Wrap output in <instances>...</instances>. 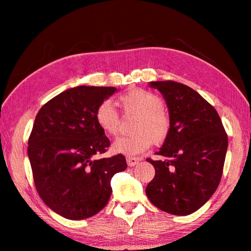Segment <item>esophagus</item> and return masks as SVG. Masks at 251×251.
I'll return each mask as SVG.
<instances>
[{
	"mask_svg": "<svg viewBox=\"0 0 251 251\" xmlns=\"http://www.w3.org/2000/svg\"><path fill=\"white\" fill-rule=\"evenodd\" d=\"M126 163H128V165L130 168H132V166L137 165L138 163H139V158H136V157H126Z\"/></svg>",
	"mask_w": 251,
	"mask_h": 251,
	"instance_id": "34e87169",
	"label": "esophagus"
}]
</instances>
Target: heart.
Here are the masks:
<instances>
[{
  "label": "heart",
  "instance_id": "heart-1",
  "mask_svg": "<svg viewBox=\"0 0 251 251\" xmlns=\"http://www.w3.org/2000/svg\"><path fill=\"white\" fill-rule=\"evenodd\" d=\"M119 104L125 114L134 115L137 119L132 125L134 133L118 138L112 145V151L117 154L132 156L148 150L152 143H164L169 136L171 123L169 115L163 110L161 97L145 89H132L119 97ZM95 121L101 131L108 136L118 133L120 115L111 100L99 104Z\"/></svg>",
  "mask_w": 251,
  "mask_h": 251
}]
</instances>
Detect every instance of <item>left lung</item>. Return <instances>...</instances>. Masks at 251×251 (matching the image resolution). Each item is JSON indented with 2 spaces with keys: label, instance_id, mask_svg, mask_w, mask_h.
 <instances>
[{
  "label": "left lung",
  "instance_id": "1",
  "mask_svg": "<svg viewBox=\"0 0 251 251\" xmlns=\"http://www.w3.org/2000/svg\"><path fill=\"white\" fill-rule=\"evenodd\" d=\"M166 101L171 128L156 154L148 158L155 176L146 188L154 206L173 215H189L205 205L222 177L227 136L215 108L190 87L151 81Z\"/></svg>",
  "mask_w": 251,
  "mask_h": 251
}]
</instances>
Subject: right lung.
I'll use <instances>...</instances> for the list:
<instances>
[{
    "label": "right lung",
    "instance_id": "add662e5",
    "mask_svg": "<svg viewBox=\"0 0 251 251\" xmlns=\"http://www.w3.org/2000/svg\"><path fill=\"white\" fill-rule=\"evenodd\" d=\"M115 87L78 86L43 105L28 140V157L38 195L53 212L85 220L110 201L111 180L126 169L121 154L95 158L110 140L95 121L99 104Z\"/></svg>",
    "mask_w": 251,
    "mask_h": 251
}]
</instances>
